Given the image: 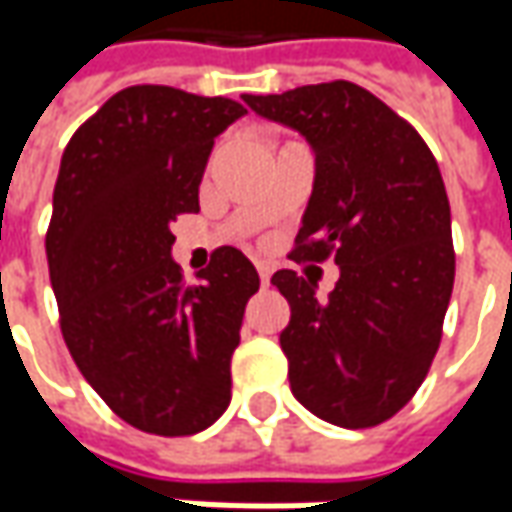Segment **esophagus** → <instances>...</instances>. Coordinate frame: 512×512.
I'll return each mask as SVG.
<instances>
[{"label": "esophagus", "instance_id": "esophagus-1", "mask_svg": "<svg viewBox=\"0 0 512 512\" xmlns=\"http://www.w3.org/2000/svg\"><path fill=\"white\" fill-rule=\"evenodd\" d=\"M256 270H259V279H262V285H270V273H273V267L270 265H265V262H259V265H256Z\"/></svg>", "mask_w": 512, "mask_h": 512}]
</instances>
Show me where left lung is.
<instances>
[{
  "instance_id": "left-lung-1",
  "label": "left lung",
  "mask_w": 512,
  "mask_h": 512,
  "mask_svg": "<svg viewBox=\"0 0 512 512\" xmlns=\"http://www.w3.org/2000/svg\"><path fill=\"white\" fill-rule=\"evenodd\" d=\"M242 99L316 153L290 259L339 265L327 299L296 270L270 279L290 305L279 336L290 390L325 422L376 427L416 396L442 342L456 253L439 165L410 122L353 82Z\"/></svg>"
}]
</instances>
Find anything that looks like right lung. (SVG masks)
<instances>
[{
  "label": "right lung",
  "instance_id": "add662e5",
  "mask_svg": "<svg viewBox=\"0 0 512 512\" xmlns=\"http://www.w3.org/2000/svg\"><path fill=\"white\" fill-rule=\"evenodd\" d=\"M168 85L113 93L70 136L45 250L70 356L110 410L156 436H193L230 404V356L259 273L219 247L185 285L170 225L199 210L213 139L245 116Z\"/></svg>",
  "mask_w": 512,
  "mask_h": 512
}]
</instances>
